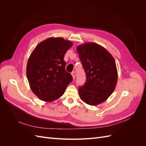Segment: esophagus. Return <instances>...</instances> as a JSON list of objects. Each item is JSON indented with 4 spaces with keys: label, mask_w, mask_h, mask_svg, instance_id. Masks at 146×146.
<instances>
[{
    "label": "esophagus",
    "mask_w": 146,
    "mask_h": 146,
    "mask_svg": "<svg viewBox=\"0 0 146 146\" xmlns=\"http://www.w3.org/2000/svg\"><path fill=\"white\" fill-rule=\"evenodd\" d=\"M71 75H72V76L73 79L74 80L75 78H76V74H75V72H71Z\"/></svg>",
    "instance_id": "1"
}]
</instances>
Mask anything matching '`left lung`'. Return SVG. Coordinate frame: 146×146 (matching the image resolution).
I'll return each mask as SVG.
<instances>
[{
  "label": "left lung",
  "instance_id": "obj_1",
  "mask_svg": "<svg viewBox=\"0 0 146 146\" xmlns=\"http://www.w3.org/2000/svg\"><path fill=\"white\" fill-rule=\"evenodd\" d=\"M79 58L86 73V81L78 88L84 102L98 105L113 93L117 81L115 60L104 47L95 42H86L77 47Z\"/></svg>",
  "mask_w": 146,
  "mask_h": 146
}]
</instances>
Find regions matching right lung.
<instances>
[{"label":"right lung","instance_id":"1","mask_svg":"<svg viewBox=\"0 0 146 146\" xmlns=\"http://www.w3.org/2000/svg\"><path fill=\"white\" fill-rule=\"evenodd\" d=\"M71 41L63 38H48L39 43L31 54L27 64V77L31 90L47 102L62 96L72 77L65 70L64 56L71 47Z\"/></svg>","mask_w":146,"mask_h":146}]
</instances>
